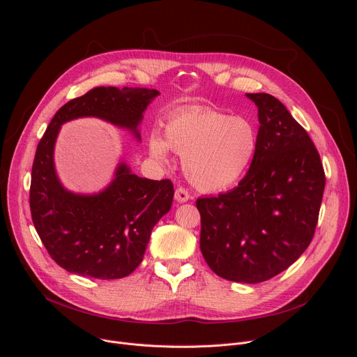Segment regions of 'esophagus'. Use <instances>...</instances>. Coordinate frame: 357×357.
<instances>
[{"label": "esophagus", "instance_id": "obj_1", "mask_svg": "<svg viewBox=\"0 0 357 357\" xmlns=\"http://www.w3.org/2000/svg\"><path fill=\"white\" fill-rule=\"evenodd\" d=\"M189 192L183 188V186H178L176 189H175V199L178 200V202H181V203H183V202H186V200H189Z\"/></svg>", "mask_w": 357, "mask_h": 357}]
</instances>
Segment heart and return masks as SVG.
Instances as JSON below:
<instances>
[{
	"label": "heart",
	"instance_id": "1",
	"mask_svg": "<svg viewBox=\"0 0 357 357\" xmlns=\"http://www.w3.org/2000/svg\"><path fill=\"white\" fill-rule=\"evenodd\" d=\"M259 134L244 117L200 107L171 116L165 123V139L148 135L151 157L168 161L169 148L183 155L188 179L199 189L218 192L237 183L256 157Z\"/></svg>",
	"mask_w": 357,
	"mask_h": 357
}]
</instances>
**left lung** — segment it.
I'll return each mask as SVG.
<instances>
[{"label":"left lung","mask_w":357,"mask_h":357,"mask_svg":"<svg viewBox=\"0 0 357 357\" xmlns=\"http://www.w3.org/2000/svg\"><path fill=\"white\" fill-rule=\"evenodd\" d=\"M259 107V146L233 190L199 197L200 251L219 277L256 284L295 263L315 234L325 171L305 128L267 93Z\"/></svg>","instance_id":"1"}]
</instances>
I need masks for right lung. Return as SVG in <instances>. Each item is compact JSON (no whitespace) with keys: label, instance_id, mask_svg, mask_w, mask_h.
Returning a JSON list of instances; mask_svg holds the SVG:
<instances>
[{"label":"right lung","instance_id":"obj_1","mask_svg":"<svg viewBox=\"0 0 357 357\" xmlns=\"http://www.w3.org/2000/svg\"><path fill=\"white\" fill-rule=\"evenodd\" d=\"M158 94L154 89L94 87L63 105L40 138L32 165L31 216L49 256L66 271L98 280L131 274L142 261L151 230L171 209L174 183L137 176L121 164L105 192L80 196L65 190L54 168L61 126L93 116L139 137L142 112Z\"/></svg>","mask_w":357,"mask_h":357}]
</instances>
